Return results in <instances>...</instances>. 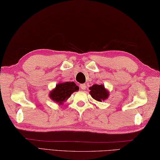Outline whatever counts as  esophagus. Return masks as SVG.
<instances>
[{
  "mask_svg": "<svg viewBox=\"0 0 160 160\" xmlns=\"http://www.w3.org/2000/svg\"><path fill=\"white\" fill-rule=\"evenodd\" d=\"M80 88L81 89V90H85L86 88V84H81L80 85Z\"/></svg>",
  "mask_w": 160,
  "mask_h": 160,
  "instance_id": "34e87169",
  "label": "esophagus"
}]
</instances>
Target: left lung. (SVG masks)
I'll return each mask as SVG.
<instances>
[{"label": "left lung", "mask_w": 160, "mask_h": 160, "mask_svg": "<svg viewBox=\"0 0 160 160\" xmlns=\"http://www.w3.org/2000/svg\"><path fill=\"white\" fill-rule=\"evenodd\" d=\"M90 94H91L92 98L98 102H102L108 98L109 93L106 89L104 88L103 85H97L94 84L90 88Z\"/></svg>", "instance_id": "left-lung-1"}]
</instances>
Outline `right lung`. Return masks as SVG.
Instances as JSON below:
<instances>
[{"instance_id": "add662e5", "label": "right lung", "mask_w": 160, "mask_h": 160, "mask_svg": "<svg viewBox=\"0 0 160 160\" xmlns=\"http://www.w3.org/2000/svg\"><path fill=\"white\" fill-rule=\"evenodd\" d=\"M79 90V87L74 82H65L58 83L56 86V88L54 89L50 93L51 99L62 104L63 102L67 100L74 92Z\"/></svg>"}]
</instances>
